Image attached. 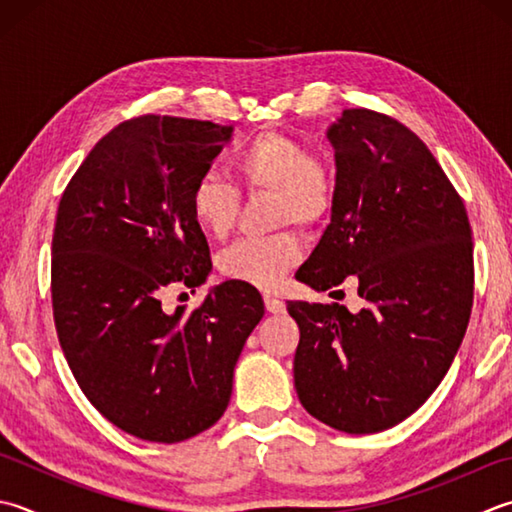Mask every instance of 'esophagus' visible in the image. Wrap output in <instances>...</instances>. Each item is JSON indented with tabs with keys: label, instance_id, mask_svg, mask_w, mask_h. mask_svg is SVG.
Listing matches in <instances>:
<instances>
[{
	"label": "esophagus",
	"instance_id": "esophagus-1",
	"mask_svg": "<svg viewBox=\"0 0 512 512\" xmlns=\"http://www.w3.org/2000/svg\"><path fill=\"white\" fill-rule=\"evenodd\" d=\"M264 304H266L268 313H273V315H279L286 310V304L282 302V299H277L275 295H264Z\"/></svg>",
	"mask_w": 512,
	"mask_h": 512
}]
</instances>
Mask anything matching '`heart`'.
<instances>
[{
	"label": "heart",
	"instance_id": "heart-1",
	"mask_svg": "<svg viewBox=\"0 0 512 512\" xmlns=\"http://www.w3.org/2000/svg\"><path fill=\"white\" fill-rule=\"evenodd\" d=\"M233 175L248 193H270L275 226L313 228L330 215L337 199V179L322 157L310 153L302 139L284 130H262L237 148ZM188 208L206 235L222 239L237 224V188L215 173H204L190 188ZM302 259L293 233L266 239H242L219 257V270L235 282L273 290Z\"/></svg>",
	"mask_w": 512,
	"mask_h": 512
}]
</instances>
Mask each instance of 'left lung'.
<instances>
[{"label":"left lung","mask_w":512,"mask_h":512,"mask_svg":"<svg viewBox=\"0 0 512 512\" xmlns=\"http://www.w3.org/2000/svg\"><path fill=\"white\" fill-rule=\"evenodd\" d=\"M328 139L337 199L295 277L330 290L353 275L366 304L288 302L295 388L319 422L368 435L413 415L453 364L473 308V237L455 186L397 119L348 108Z\"/></svg>","instance_id":"8db88e82"}]
</instances>
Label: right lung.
<instances>
[{
	"label": "right lung",
	"mask_w": 512,
	"mask_h": 512,
	"mask_svg": "<svg viewBox=\"0 0 512 512\" xmlns=\"http://www.w3.org/2000/svg\"><path fill=\"white\" fill-rule=\"evenodd\" d=\"M233 126L142 115L104 135L59 199L50 293L59 346L108 422L177 444L213 426L233 370L264 317L257 288L219 284L184 315L170 288L195 290L213 268L188 208Z\"/></svg>",
	"instance_id": "1"
}]
</instances>
